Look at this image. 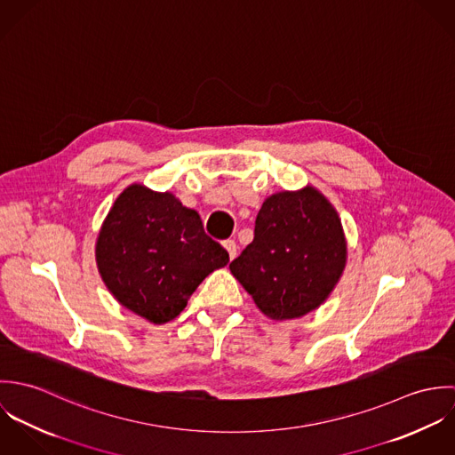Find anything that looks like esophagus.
Returning a JSON list of instances; mask_svg holds the SVG:
<instances>
[{
  "label": "esophagus",
  "instance_id": "esophagus-1",
  "mask_svg": "<svg viewBox=\"0 0 455 455\" xmlns=\"http://www.w3.org/2000/svg\"><path fill=\"white\" fill-rule=\"evenodd\" d=\"M224 247H226L228 254H229V259H235V258H236V252H238L236 242H235V240H226V242H224Z\"/></svg>",
  "mask_w": 455,
  "mask_h": 455
}]
</instances>
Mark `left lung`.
<instances>
[{
	"instance_id": "8db88e82",
	"label": "left lung",
	"mask_w": 455,
	"mask_h": 455,
	"mask_svg": "<svg viewBox=\"0 0 455 455\" xmlns=\"http://www.w3.org/2000/svg\"><path fill=\"white\" fill-rule=\"evenodd\" d=\"M345 262L347 242L338 212L308 186L262 203L254 240L229 269L264 315L285 321L321 307Z\"/></svg>"
}]
</instances>
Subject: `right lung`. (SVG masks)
<instances>
[{"mask_svg": "<svg viewBox=\"0 0 455 455\" xmlns=\"http://www.w3.org/2000/svg\"><path fill=\"white\" fill-rule=\"evenodd\" d=\"M96 262L123 307L164 324L186 308L213 269L229 262V254L206 236L196 210L172 193L132 184L116 199L101 226Z\"/></svg>", "mask_w": 455, "mask_h": 455, "instance_id": "1", "label": "right lung"}]
</instances>
